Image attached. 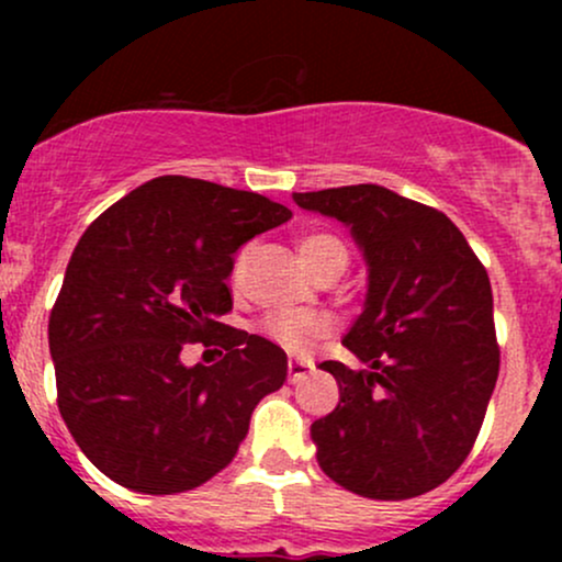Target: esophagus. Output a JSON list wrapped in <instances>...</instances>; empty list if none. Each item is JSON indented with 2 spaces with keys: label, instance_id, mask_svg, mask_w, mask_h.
Masks as SVG:
<instances>
[{
  "label": "esophagus",
  "instance_id": "esophagus-1",
  "mask_svg": "<svg viewBox=\"0 0 562 562\" xmlns=\"http://www.w3.org/2000/svg\"><path fill=\"white\" fill-rule=\"evenodd\" d=\"M312 359H290L288 362V372H290V383H301L303 378L312 372Z\"/></svg>",
  "mask_w": 562,
  "mask_h": 562
}]
</instances>
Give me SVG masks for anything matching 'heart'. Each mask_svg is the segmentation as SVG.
<instances>
[{"label":"heart","instance_id":"heart-1","mask_svg":"<svg viewBox=\"0 0 562 562\" xmlns=\"http://www.w3.org/2000/svg\"><path fill=\"white\" fill-rule=\"evenodd\" d=\"M299 256L303 267L317 280L327 274L338 277L348 263V245L338 235H333V232H312V235H306L299 243ZM245 259H248V250H240L235 263H232V280L235 282L243 280ZM263 333L277 346L299 353L306 351L312 344H317L319 338H325L330 333V322L317 312H306V308H282V312L269 314L263 319Z\"/></svg>","mask_w":562,"mask_h":562}]
</instances>
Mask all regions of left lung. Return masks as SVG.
<instances>
[{
  "label": "left lung",
  "mask_w": 562,
  "mask_h": 562,
  "mask_svg": "<svg viewBox=\"0 0 562 562\" xmlns=\"http://www.w3.org/2000/svg\"><path fill=\"white\" fill-rule=\"evenodd\" d=\"M351 227L370 267L344 346L364 367L322 362L340 402L312 425L317 462L370 499H409L465 462L499 375L486 267L451 218L378 184L293 192Z\"/></svg>",
  "instance_id": "left-lung-1"
}]
</instances>
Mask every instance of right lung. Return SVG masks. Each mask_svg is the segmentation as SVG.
<instances>
[{"label":"right lung","instance_id":"obj_1","mask_svg":"<svg viewBox=\"0 0 562 562\" xmlns=\"http://www.w3.org/2000/svg\"><path fill=\"white\" fill-rule=\"evenodd\" d=\"M290 216L259 192L158 177L83 232L49 314V353L63 420L108 479L179 494L237 454L288 357L218 322L232 312V256ZM187 342L218 345L223 359L184 368Z\"/></svg>","mask_w":562,"mask_h":562}]
</instances>
